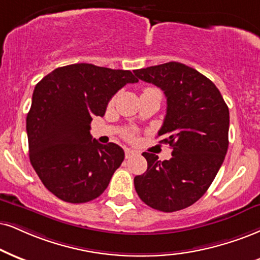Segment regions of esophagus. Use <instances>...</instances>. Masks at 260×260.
I'll list each match as a JSON object with an SVG mask.
<instances>
[{
	"label": "esophagus",
	"mask_w": 260,
	"mask_h": 260,
	"mask_svg": "<svg viewBox=\"0 0 260 260\" xmlns=\"http://www.w3.org/2000/svg\"><path fill=\"white\" fill-rule=\"evenodd\" d=\"M135 155H136V152H135V150L125 149V158H126V159L133 158V156H135Z\"/></svg>",
	"instance_id": "1"
}]
</instances>
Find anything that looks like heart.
Listing matches in <instances>:
<instances>
[{"label":"heart","instance_id":"obj_1","mask_svg":"<svg viewBox=\"0 0 260 260\" xmlns=\"http://www.w3.org/2000/svg\"><path fill=\"white\" fill-rule=\"evenodd\" d=\"M147 89H152V88H147ZM147 89H145V90H147ZM124 136L126 137L127 140H133L134 139V133H133V131H126V133L124 134Z\"/></svg>","mask_w":260,"mask_h":260}]
</instances>
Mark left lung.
<instances>
[{
    "label": "left lung",
    "mask_w": 260,
    "mask_h": 260,
    "mask_svg": "<svg viewBox=\"0 0 260 260\" xmlns=\"http://www.w3.org/2000/svg\"><path fill=\"white\" fill-rule=\"evenodd\" d=\"M164 91L166 115L158 136L172 147L160 161L145 152L147 171L134 178L141 200L162 212L190 206L206 193L222 166L229 140V108L216 85L197 70L166 62L134 71Z\"/></svg>",
    "instance_id": "left-lung-1"
}]
</instances>
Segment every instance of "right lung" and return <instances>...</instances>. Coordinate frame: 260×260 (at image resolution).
<instances>
[{
  "instance_id": "right-lung-1",
  "label": "right lung",
  "mask_w": 260,
  "mask_h": 260,
  "mask_svg": "<svg viewBox=\"0 0 260 260\" xmlns=\"http://www.w3.org/2000/svg\"><path fill=\"white\" fill-rule=\"evenodd\" d=\"M133 72L91 63L57 67L37 83L26 117L32 168L48 190L66 203H88L104 193L124 160L115 143L90 135L115 92L137 83Z\"/></svg>"
}]
</instances>
